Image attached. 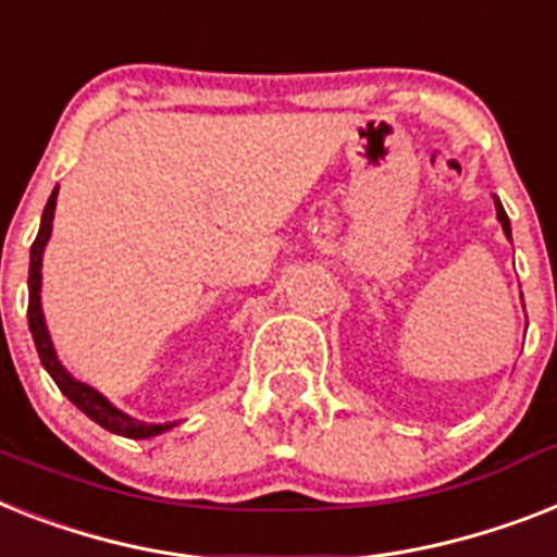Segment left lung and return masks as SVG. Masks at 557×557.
Masks as SVG:
<instances>
[{
  "label": "left lung",
  "mask_w": 557,
  "mask_h": 557,
  "mask_svg": "<svg viewBox=\"0 0 557 557\" xmlns=\"http://www.w3.org/2000/svg\"><path fill=\"white\" fill-rule=\"evenodd\" d=\"M495 211H498V220H500V225H504V234L506 237H512V225H509V216H506V211H504V206H500L498 197H495Z\"/></svg>",
  "instance_id": "8db88e82"
}]
</instances>
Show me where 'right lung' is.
<instances>
[{"label": "right lung", "instance_id": "right-lung-1", "mask_svg": "<svg viewBox=\"0 0 557 557\" xmlns=\"http://www.w3.org/2000/svg\"><path fill=\"white\" fill-rule=\"evenodd\" d=\"M57 191L53 188L51 200L45 206L42 211V223H39V234H36L34 246H30V269H28V325L30 334H34L36 351H39V360H42L45 372L51 374L53 383L59 386V392L71 400L79 411H85L94 423H99L108 432H114V435L122 437H134V441H143V437H153L162 435V432H169L174 429L176 423H143V420L128 418L125 411L116 409L114 404H108V397H102L97 388L85 386V383L74 381L67 369L59 363L57 351H53L51 334H48V325H45V314H42V255L45 246H48V239H51V228H53V208H57Z\"/></svg>", "mask_w": 557, "mask_h": 557}]
</instances>
